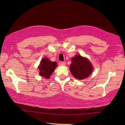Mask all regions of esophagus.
<instances>
[{
    "label": "esophagus",
    "instance_id": "34e87169",
    "mask_svg": "<svg viewBox=\"0 0 125 125\" xmlns=\"http://www.w3.org/2000/svg\"><path fill=\"white\" fill-rule=\"evenodd\" d=\"M60 64H61V65L62 66H64L66 65V62H60Z\"/></svg>",
    "mask_w": 125,
    "mask_h": 125
}]
</instances>
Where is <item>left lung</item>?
<instances>
[{
	"label": "left lung",
	"instance_id": "8db88e82",
	"mask_svg": "<svg viewBox=\"0 0 125 125\" xmlns=\"http://www.w3.org/2000/svg\"><path fill=\"white\" fill-rule=\"evenodd\" d=\"M70 71L73 77L79 80L88 77L93 71V68L88 58L80 55H75L71 59Z\"/></svg>",
	"mask_w": 125,
	"mask_h": 125
}]
</instances>
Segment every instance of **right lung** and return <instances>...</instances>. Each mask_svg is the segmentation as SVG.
<instances>
[{
    "mask_svg": "<svg viewBox=\"0 0 125 125\" xmlns=\"http://www.w3.org/2000/svg\"><path fill=\"white\" fill-rule=\"evenodd\" d=\"M56 62H51L47 58H43L42 59L39 66L40 75L42 77L48 79L56 68L57 67Z\"/></svg>",
    "mask_w": 125,
    "mask_h": 125,
    "instance_id": "right-lung-1",
    "label": "right lung"
}]
</instances>
